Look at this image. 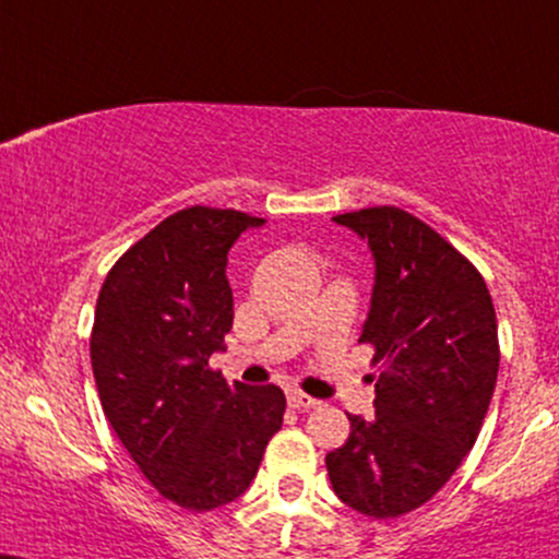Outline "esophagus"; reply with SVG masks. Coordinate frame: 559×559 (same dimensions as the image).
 <instances>
[{
    "label": "esophagus",
    "instance_id": "esophagus-1",
    "mask_svg": "<svg viewBox=\"0 0 559 559\" xmlns=\"http://www.w3.org/2000/svg\"><path fill=\"white\" fill-rule=\"evenodd\" d=\"M288 405H292L294 409H312V407L320 405V400L309 397V394H304V392L292 390V392H288Z\"/></svg>",
    "mask_w": 559,
    "mask_h": 559
}]
</instances>
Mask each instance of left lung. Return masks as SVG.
Instances as JSON below:
<instances>
[{
	"instance_id": "8db88e82",
	"label": "left lung",
	"mask_w": 559,
	"mask_h": 559,
	"mask_svg": "<svg viewBox=\"0 0 559 559\" xmlns=\"http://www.w3.org/2000/svg\"><path fill=\"white\" fill-rule=\"evenodd\" d=\"M369 239L371 312L358 343L379 366L371 420L324 456L353 511L397 519L430 498L475 447L498 381V320L485 278L454 245L397 206L332 216Z\"/></svg>"
}]
</instances>
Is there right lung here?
<instances>
[{
    "label": "right lung",
    "instance_id": "1",
    "mask_svg": "<svg viewBox=\"0 0 559 559\" xmlns=\"http://www.w3.org/2000/svg\"><path fill=\"white\" fill-rule=\"evenodd\" d=\"M263 218L190 206L131 245L100 288L90 335L103 413L154 490L186 511L242 496L278 433L275 384H227L209 366L235 320L227 252Z\"/></svg>",
    "mask_w": 559,
    "mask_h": 559
}]
</instances>
